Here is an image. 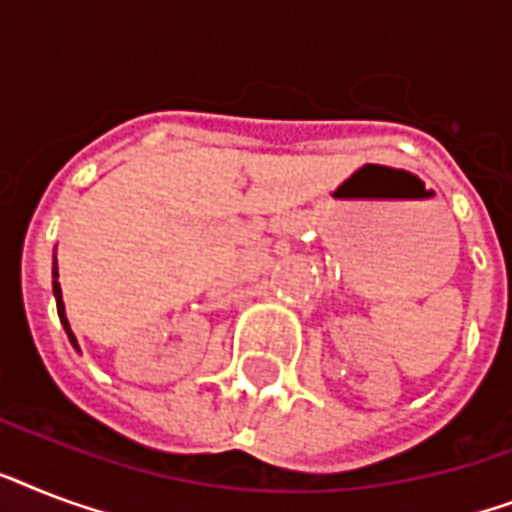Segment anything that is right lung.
Wrapping results in <instances>:
<instances>
[{"mask_svg": "<svg viewBox=\"0 0 512 512\" xmlns=\"http://www.w3.org/2000/svg\"><path fill=\"white\" fill-rule=\"evenodd\" d=\"M52 295H55V305H58L60 324H63V329H66L68 342L74 345V350H79V342H76L74 332H71V324H68V319H66V305H63V292H60V284H58V260H55V257H52ZM79 353H82V350H79Z\"/></svg>", "mask_w": 512, "mask_h": 512, "instance_id": "1", "label": "right lung"}]
</instances>
